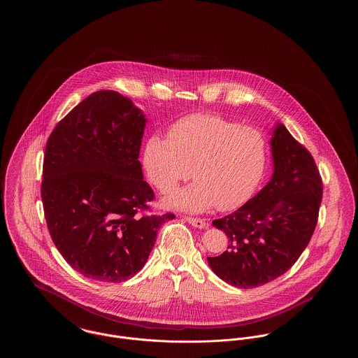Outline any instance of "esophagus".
<instances>
[{
    "label": "esophagus",
    "instance_id": "34e87169",
    "mask_svg": "<svg viewBox=\"0 0 358 358\" xmlns=\"http://www.w3.org/2000/svg\"><path fill=\"white\" fill-rule=\"evenodd\" d=\"M184 220L185 222H189L190 225H193L194 228H200V229H203V228H206L208 227V224L205 222V220L203 219H194V217H184Z\"/></svg>",
    "mask_w": 358,
    "mask_h": 358
}]
</instances>
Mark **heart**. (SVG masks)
<instances>
[{
  "label": "heart",
  "instance_id": "b5f03b06",
  "mask_svg": "<svg viewBox=\"0 0 358 358\" xmlns=\"http://www.w3.org/2000/svg\"><path fill=\"white\" fill-rule=\"evenodd\" d=\"M267 155V139L257 129L217 115L194 114L177 120L169 129V138L148 139L143 168L161 192H169L190 176L196 178L166 196V206L192 213L215 205L231 210L255 193Z\"/></svg>",
  "mask_w": 358,
  "mask_h": 358
}]
</instances>
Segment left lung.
Returning <instances> with one entry per match:
<instances>
[{
  "instance_id": "left-lung-1",
  "label": "left lung",
  "mask_w": 358,
  "mask_h": 358,
  "mask_svg": "<svg viewBox=\"0 0 358 358\" xmlns=\"http://www.w3.org/2000/svg\"><path fill=\"white\" fill-rule=\"evenodd\" d=\"M273 176L236 212L215 220L228 250L208 257L210 270L238 289L263 286L286 273L313 236L322 181L311 154L276 122L271 130Z\"/></svg>"
}]
</instances>
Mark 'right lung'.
Listing matches in <instances>:
<instances>
[{
  "instance_id": "1",
  "label": "right lung",
  "mask_w": 358,
  "mask_h": 358,
  "mask_svg": "<svg viewBox=\"0 0 358 358\" xmlns=\"http://www.w3.org/2000/svg\"><path fill=\"white\" fill-rule=\"evenodd\" d=\"M148 120L131 99L102 90L57 123L47 142L41 199L52 240L90 279L134 276L174 215L141 216L154 197L138 159Z\"/></svg>"
}]
</instances>
